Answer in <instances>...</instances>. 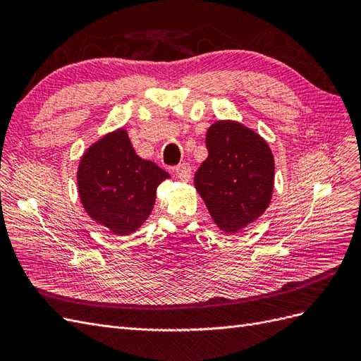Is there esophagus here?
I'll use <instances>...</instances> for the list:
<instances>
[{"instance_id": "obj_1", "label": "esophagus", "mask_w": 361, "mask_h": 361, "mask_svg": "<svg viewBox=\"0 0 361 361\" xmlns=\"http://www.w3.org/2000/svg\"><path fill=\"white\" fill-rule=\"evenodd\" d=\"M176 174H178V178L180 180L188 182L191 179V166H190V164L183 162V164H180V166H178L176 167Z\"/></svg>"}]
</instances>
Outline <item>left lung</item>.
Listing matches in <instances>:
<instances>
[{
  "instance_id": "left-lung-1",
  "label": "left lung",
  "mask_w": 361,
  "mask_h": 361,
  "mask_svg": "<svg viewBox=\"0 0 361 361\" xmlns=\"http://www.w3.org/2000/svg\"><path fill=\"white\" fill-rule=\"evenodd\" d=\"M207 158L194 185L215 224L236 233L265 212L274 190V158L250 128L221 120L206 133Z\"/></svg>"
}]
</instances>
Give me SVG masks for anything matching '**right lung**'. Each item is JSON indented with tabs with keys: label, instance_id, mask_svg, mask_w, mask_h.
Here are the masks:
<instances>
[{
	"label": "right lung",
	"instance_id": "obj_1",
	"mask_svg": "<svg viewBox=\"0 0 361 361\" xmlns=\"http://www.w3.org/2000/svg\"><path fill=\"white\" fill-rule=\"evenodd\" d=\"M76 178L85 212L114 235H129L147 220L158 185L170 176L141 159L126 130L117 129L85 150Z\"/></svg>",
	"mask_w": 361,
	"mask_h": 361
}]
</instances>
